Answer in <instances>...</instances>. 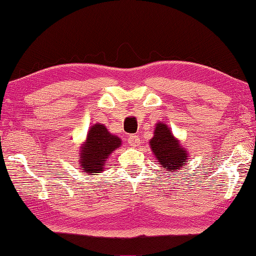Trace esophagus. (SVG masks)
<instances>
[{"label":"esophagus","mask_w":256,"mask_h":256,"mask_svg":"<svg viewBox=\"0 0 256 256\" xmlns=\"http://www.w3.org/2000/svg\"><path fill=\"white\" fill-rule=\"evenodd\" d=\"M138 144H140V138H138V136H134V134H132V136H130L128 138V144L132 146V148H136V146H138Z\"/></svg>","instance_id":"obj_1"}]
</instances>
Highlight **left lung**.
<instances>
[{"mask_svg":"<svg viewBox=\"0 0 256 256\" xmlns=\"http://www.w3.org/2000/svg\"><path fill=\"white\" fill-rule=\"evenodd\" d=\"M150 148L164 170L176 172L190 162L188 154L164 123L156 124Z\"/></svg>","mask_w":256,"mask_h":256,"instance_id":"1","label":"left lung"}]
</instances>
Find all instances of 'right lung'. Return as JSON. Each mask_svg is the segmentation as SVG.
I'll list each match as a JSON object with an SVG mask.
<instances>
[{
	"label": "right lung",
	"mask_w": 256,
	"mask_h": 256,
	"mask_svg": "<svg viewBox=\"0 0 256 256\" xmlns=\"http://www.w3.org/2000/svg\"><path fill=\"white\" fill-rule=\"evenodd\" d=\"M120 146L122 140L108 132L106 126L102 124L92 125L79 152L81 170L88 175L102 172L107 164V158Z\"/></svg>",
	"instance_id": "obj_1"
}]
</instances>
